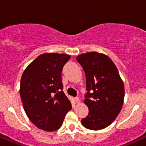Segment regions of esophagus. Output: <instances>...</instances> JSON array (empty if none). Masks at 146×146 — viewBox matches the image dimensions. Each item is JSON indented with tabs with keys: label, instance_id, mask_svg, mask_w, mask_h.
<instances>
[{
	"label": "esophagus",
	"instance_id": "34e87169",
	"mask_svg": "<svg viewBox=\"0 0 146 146\" xmlns=\"http://www.w3.org/2000/svg\"><path fill=\"white\" fill-rule=\"evenodd\" d=\"M75 102H77V103H80V99H79L78 97H76V98H75Z\"/></svg>",
	"mask_w": 146,
	"mask_h": 146
}]
</instances>
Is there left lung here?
Instances as JSON below:
<instances>
[{
    "mask_svg": "<svg viewBox=\"0 0 146 146\" xmlns=\"http://www.w3.org/2000/svg\"><path fill=\"white\" fill-rule=\"evenodd\" d=\"M76 60L86 74L84 102L89 110L82 124L93 130L106 128L119 114L124 99V86L118 69L109 57L98 52L83 53Z\"/></svg>",
    "mask_w": 146,
    "mask_h": 146,
    "instance_id": "1",
    "label": "left lung"
}]
</instances>
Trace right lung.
Here are the masks:
<instances>
[{"mask_svg": "<svg viewBox=\"0 0 146 146\" xmlns=\"http://www.w3.org/2000/svg\"><path fill=\"white\" fill-rule=\"evenodd\" d=\"M71 56L44 53L36 58L21 78L20 94L31 121L47 132L58 130L72 106L63 92L62 71Z\"/></svg>", "mask_w": 146, "mask_h": 146, "instance_id": "add662e5", "label": "right lung"}]
</instances>
